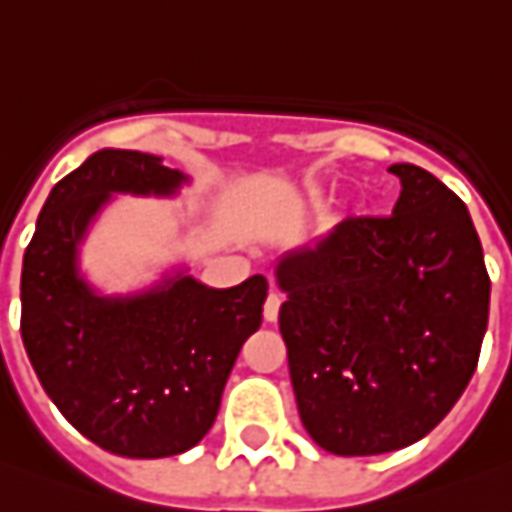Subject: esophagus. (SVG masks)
<instances>
[{
    "instance_id": "obj_1",
    "label": "esophagus",
    "mask_w": 512,
    "mask_h": 512,
    "mask_svg": "<svg viewBox=\"0 0 512 512\" xmlns=\"http://www.w3.org/2000/svg\"><path fill=\"white\" fill-rule=\"evenodd\" d=\"M278 309H281V298H278L276 292H270L267 301H264V320H267V323H276Z\"/></svg>"
}]
</instances>
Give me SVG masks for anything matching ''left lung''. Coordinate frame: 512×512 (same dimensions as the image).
<instances>
[{"instance_id": "1", "label": "left lung", "mask_w": 512, "mask_h": 512, "mask_svg": "<svg viewBox=\"0 0 512 512\" xmlns=\"http://www.w3.org/2000/svg\"><path fill=\"white\" fill-rule=\"evenodd\" d=\"M390 217L340 222L276 264L301 421L320 449L368 457L410 446L471 382L491 278L465 203L432 172L393 164Z\"/></svg>"}]
</instances>
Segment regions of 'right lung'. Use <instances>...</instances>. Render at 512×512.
<instances>
[{
    "instance_id": "obj_1",
    "label": "right lung",
    "mask_w": 512,
    "mask_h": 512,
    "mask_svg": "<svg viewBox=\"0 0 512 512\" xmlns=\"http://www.w3.org/2000/svg\"><path fill=\"white\" fill-rule=\"evenodd\" d=\"M189 181L158 155L97 150L55 183L24 250L21 340L35 376L80 435L119 457H172L206 438L262 326L264 276L214 290L181 267L102 295L80 273V245L114 195L175 197Z\"/></svg>"
}]
</instances>
